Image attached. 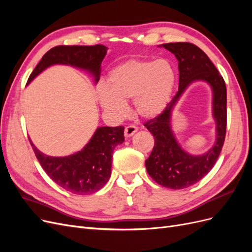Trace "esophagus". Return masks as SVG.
<instances>
[{"label":"esophagus","mask_w":252,"mask_h":252,"mask_svg":"<svg viewBox=\"0 0 252 252\" xmlns=\"http://www.w3.org/2000/svg\"><path fill=\"white\" fill-rule=\"evenodd\" d=\"M136 131H138V127L134 126V125H129V126H127V127L125 128L124 133H125V136H127V138H129V136L133 135Z\"/></svg>","instance_id":"34e87169"}]
</instances>
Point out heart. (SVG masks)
<instances>
[{
  "instance_id": "heart-1",
  "label": "heart",
  "mask_w": 252,
  "mask_h": 252,
  "mask_svg": "<svg viewBox=\"0 0 252 252\" xmlns=\"http://www.w3.org/2000/svg\"><path fill=\"white\" fill-rule=\"evenodd\" d=\"M177 80V71L168 60H128L110 71L108 86H98L97 97L117 119L127 113L128 100H133L140 117L152 119L170 103Z\"/></svg>"
}]
</instances>
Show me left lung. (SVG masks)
Listing matches in <instances>:
<instances>
[{"mask_svg":"<svg viewBox=\"0 0 252 252\" xmlns=\"http://www.w3.org/2000/svg\"><path fill=\"white\" fill-rule=\"evenodd\" d=\"M179 62V91L165 110L145 126L155 136V147L145 161L148 174L158 184L170 189H184L202 180L216 164L222 151L227 125V91L225 81L206 53L187 42L161 45ZM208 82L213 89V115L216 121V143L204 155L188 154L177 143L171 129V113L190 83Z\"/></svg>","mask_w":252,"mask_h":252,"instance_id":"obj_1","label":"left lung"}]
</instances>
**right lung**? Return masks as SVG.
Segmentation results:
<instances>
[{"mask_svg":"<svg viewBox=\"0 0 252 252\" xmlns=\"http://www.w3.org/2000/svg\"><path fill=\"white\" fill-rule=\"evenodd\" d=\"M107 49L104 45L53 47L43 56L27 83L56 64L87 70L97 83ZM29 141L42 168L53 182L71 193L91 194L104 187L110 178L112 154L117 145L124 142V127H98L85 147L67 157L44 155Z\"/></svg>","mask_w":252,"mask_h":252,"instance_id":"add662e5","label":"right lung"}]
</instances>
